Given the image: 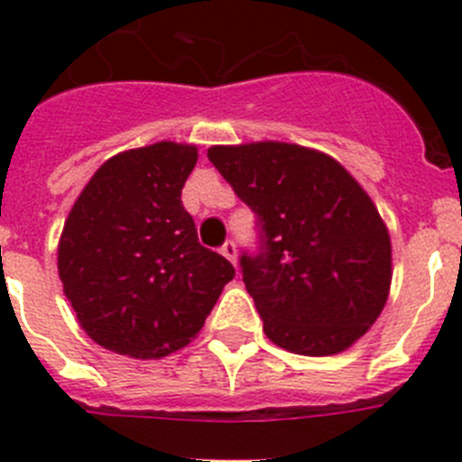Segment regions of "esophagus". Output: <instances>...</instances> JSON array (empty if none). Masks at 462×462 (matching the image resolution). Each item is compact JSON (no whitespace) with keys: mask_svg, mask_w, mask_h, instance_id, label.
Here are the masks:
<instances>
[{"mask_svg":"<svg viewBox=\"0 0 462 462\" xmlns=\"http://www.w3.org/2000/svg\"><path fill=\"white\" fill-rule=\"evenodd\" d=\"M219 252H222V254L226 256V259L231 261V263H236V256H238V252H236V243H234V240H226V243L222 245V250H219Z\"/></svg>","mask_w":462,"mask_h":462,"instance_id":"esophagus-1","label":"esophagus"}]
</instances>
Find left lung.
<instances>
[{"mask_svg": "<svg viewBox=\"0 0 462 462\" xmlns=\"http://www.w3.org/2000/svg\"><path fill=\"white\" fill-rule=\"evenodd\" d=\"M208 159L259 217L245 287L277 346L333 356L361 340L391 291V236L368 191L330 154L282 141L212 145Z\"/></svg>", "mask_w": 462, "mask_h": 462, "instance_id": "obj_1", "label": "left lung"}]
</instances>
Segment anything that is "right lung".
Wrapping results in <instances>:
<instances>
[{
  "label": "right lung",
  "instance_id": "add662e5",
  "mask_svg": "<svg viewBox=\"0 0 462 462\" xmlns=\"http://www.w3.org/2000/svg\"><path fill=\"white\" fill-rule=\"evenodd\" d=\"M191 143L159 141L106 159L57 245V273L80 328L108 352L164 358L206 324L234 266L196 238L180 191Z\"/></svg>",
  "mask_w": 462,
  "mask_h": 462
}]
</instances>
